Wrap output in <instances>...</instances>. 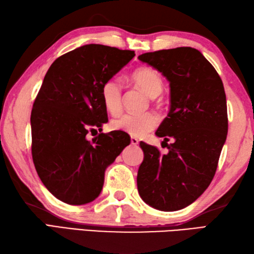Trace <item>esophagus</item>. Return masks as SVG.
Returning <instances> with one entry per match:
<instances>
[{
  "label": "esophagus",
  "instance_id": "obj_1",
  "mask_svg": "<svg viewBox=\"0 0 254 254\" xmlns=\"http://www.w3.org/2000/svg\"><path fill=\"white\" fill-rule=\"evenodd\" d=\"M138 139L136 137H131V144L134 145V146H137L138 145Z\"/></svg>",
  "mask_w": 254,
  "mask_h": 254
}]
</instances>
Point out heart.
Listing matches in <instances>:
<instances>
[{"label": "heart", "instance_id": "b5f03b06", "mask_svg": "<svg viewBox=\"0 0 254 254\" xmlns=\"http://www.w3.org/2000/svg\"><path fill=\"white\" fill-rule=\"evenodd\" d=\"M131 79L150 97H156L163 89L160 75L150 67H139L131 74ZM101 100L106 110L116 116L122 109V86L120 80L110 78L101 87ZM159 118L154 112L124 113L112 121L113 130L127 133L134 137L145 136L158 126Z\"/></svg>", "mask_w": 254, "mask_h": 254}]
</instances>
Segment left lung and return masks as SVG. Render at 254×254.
<instances>
[{"label": "left lung", "mask_w": 254, "mask_h": 254, "mask_svg": "<svg viewBox=\"0 0 254 254\" xmlns=\"http://www.w3.org/2000/svg\"><path fill=\"white\" fill-rule=\"evenodd\" d=\"M169 80L170 110L156 131L169 137V153L139 143L144 159L137 172V190L150 206L171 212L187 207L202 195L217 169L228 132L222 78L201 52L190 47L138 56Z\"/></svg>", "instance_id": "8db88e82"}]
</instances>
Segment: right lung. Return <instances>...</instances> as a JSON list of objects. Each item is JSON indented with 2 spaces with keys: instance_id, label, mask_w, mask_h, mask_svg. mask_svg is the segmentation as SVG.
Instances as JSON below:
<instances>
[{
  "instance_id": "1",
  "label": "right lung",
  "mask_w": 254,
  "mask_h": 254,
  "mask_svg": "<svg viewBox=\"0 0 254 254\" xmlns=\"http://www.w3.org/2000/svg\"><path fill=\"white\" fill-rule=\"evenodd\" d=\"M134 56L91 44L59 57L48 69L31 110V155L42 183L64 203L98 197L106 168L131 142L120 131L100 133L91 142L86 135L108 122L102 85Z\"/></svg>"
}]
</instances>
